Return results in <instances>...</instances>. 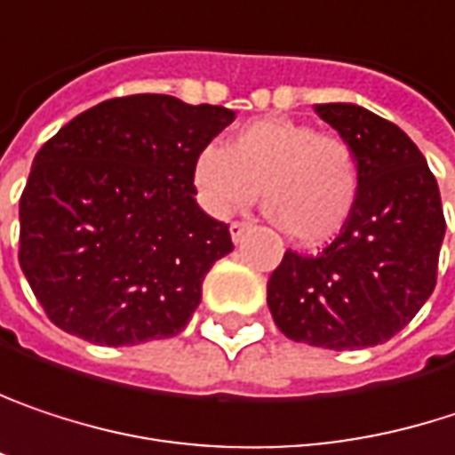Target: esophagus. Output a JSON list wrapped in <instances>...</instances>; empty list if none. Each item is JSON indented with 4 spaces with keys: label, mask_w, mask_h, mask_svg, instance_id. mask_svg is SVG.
<instances>
[{
    "label": "esophagus",
    "mask_w": 455,
    "mask_h": 455,
    "mask_svg": "<svg viewBox=\"0 0 455 455\" xmlns=\"http://www.w3.org/2000/svg\"><path fill=\"white\" fill-rule=\"evenodd\" d=\"M249 233H251V225H249V222H233V225H230V238H233V243H241Z\"/></svg>",
    "instance_id": "34e87169"
}]
</instances>
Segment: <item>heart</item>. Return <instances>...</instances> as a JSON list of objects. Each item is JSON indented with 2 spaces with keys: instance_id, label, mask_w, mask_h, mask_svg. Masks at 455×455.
I'll list each match as a JSON object with an SVG mask.
<instances>
[{
  "instance_id": "b5f03b06",
  "label": "heart",
  "mask_w": 455,
  "mask_h": 455,
  "mask_svg": "<svg viewBox=\"0 0 455 455\" xmlns=\"http://www.w3.org/2000/svg\"><path fill=\"white\" fill-rule=\"evenodd\" d=\"M201 204L228 217L251 206L261 188L264 212L296 243L335 238L362 191L356 148L314 125L264 117L238 128L222 146H204L194 162Z\"/></svg>"
}]
</instances>
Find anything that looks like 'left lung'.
Returning <instances> with one entry per match:
<instances>
[{
  "mask_svg": "<svg viewBox=\"0 0 455 455\" xmlns=\"http://www.w3.org/2000/svg\"><path fill=\"white\" fill-rule=\"evenodd\" d=\"M314 112L356 148L362 191L322 254L285 251L267 304L296 343L370 348L403 330L435 291L445 235L440 191L417 143L390 120L346 101Z\"/></svg>",
  "mask_w": 455,
  "mask_h": 455,
  "instance_id": "8db88e82",
  "label": "left lung"
}]
</instances>
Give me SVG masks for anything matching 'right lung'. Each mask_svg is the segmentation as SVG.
<instances>
[{"label":"right lung","mask_w":455,"mask_h":455,"mask_svg":"<svg viewBox=\"0 0 455 455\" xmlns=\"http://www.w3.org/2000/svg\"><path fill=\"white\" fill-rule=\"evenodd\" d=\"M235 120L164 93L101 101L33 159L20 196V267L46 316L99 346L178 335L201 283L233 251L196 204L194 162Z\"/></svg>","instance_id":"right-lung-1"}]
</instances>
